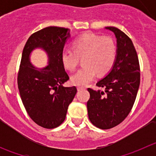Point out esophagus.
Here are the masks:
<instances>
[{
	"label": "esophagus",
	"instance_id": "esophagus-1",
	"mask_svg": "<svg viewBox=\"0 0 156 156\" xmlns=\"http://www.w3.org/2000/svg\"><path fill=\"white\" fill-rule=\"evenodd\" d=\"M84 89H86V88L84 87H81V86H79V87H77V90H84Z\"/></svg>",
	"mask_w": 156,
	"mask_h": 156
}]
</instances>
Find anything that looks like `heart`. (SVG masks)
Listing matches in <instances>:
<instances>
[{
  "mask_svg": "<svg viewBox=\"0 0 156 156\" xmlns=\"http://www.w3.org/2000/svg\"><path fill=\"white\" fill-rule=\"evenodd\" d=\"M117 55V47L112 37L84 34L73 43V49H65L61 59L64 67L73 71L83 58V64L71 81L75 85L85 86L94 80L97 73L99 76L107 74L113 67Z\"/></svg>",
  "mask_w": 156,
  "mask_h": 156,
  "instance_id": "b5f03b06",
  "label": "heart"
}]
</instances>
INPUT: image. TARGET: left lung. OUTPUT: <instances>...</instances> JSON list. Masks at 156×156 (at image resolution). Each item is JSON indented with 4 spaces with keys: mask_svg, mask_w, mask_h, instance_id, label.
<instances>
[{
    "mask_svg": "<svg viewBox=\"0 0 156 156\" xmlns=\"http://www.w3.org/2000/svg\"><path fill=\"white\" fill-rule=\"evenodd\" d=\"M105 29L113 32L116 38V58L109 73L96 84L105 91L88 88L90 99L87 103L89 119L102 129L114 127L126 119L140 85V66L132 41L118 28Z\"/></svg>",
    "mask_w": 156,
    "mask_h": 156,
    "instance_id": "obj_1",
    "label": "left lung"
}]
</instances>
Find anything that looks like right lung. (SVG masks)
<instances>
[{"label": "right lung", "instance_id": "1", "mask_svg": "<svg viewBox=\"0 0 156 156\" xmlns=\"http://www.w3.org/2000/svg\"><path fill=\"white\" fill-rule=\"evenodd\" d=\"M70 37L69 30L48 27L32 34L25 44L18 74V87L27 113L37 125L53 129L64 122L67 110L76 94V87H66L69 80L61 59L65 44ZM36 48L46 52L48 65L35 67L30 55Z\"/></svg>", "mask_w": 156, "mask_h": 156}]
</instances>
